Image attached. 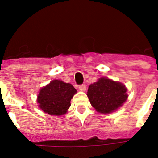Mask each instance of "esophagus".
I'll use <instances>...</instances> for the list:
<instances>
[{
  "instance_id": "34e87169",
  "label": "esophagus",
  "mask_w": 158,
  "mask_h": 158,
  "mask_svg": "<svg viewBox=\"0 0 158 158\" xmlns=\"http://www.w3.org/2000/svg\"><path fill=\"white\" fill-rule=\"evenodd\" d=\"M79 90H81V91H85L86 90V85L85 84H81V85H79Z\"/></svg>"
}]
</instances>
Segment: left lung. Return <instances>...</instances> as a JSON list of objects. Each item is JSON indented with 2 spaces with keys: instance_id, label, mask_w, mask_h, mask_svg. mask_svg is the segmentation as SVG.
Returning a JSON list of instances; mask_svg holds the SVG:
<instances>
[{
  "instance_id": "8db88e82",
  "label": "left lung",
  "mask_w": 158,
  "mask_h": 158,
  "mask_svg": "<svg viewBox=\"0 0 158 158\" xmlns=\"http://www.w3.org/2000/svg\"><path fill=\"white\" fill-rule=\"evenodd\" d=\"M87 95L91 105L102 114H110L116 110L127 98V89L123 84L107 78H101L90 84Z\"/></svg>"
}]
</instances>
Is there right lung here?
I'll return each mask as SVG.
<instances>
[{
    "label": "right lung",
    "instance_id": "right-lung-1",
    "mask_svg": "<svg viewBox=\"0 0 158 158\" xmlns=\"http://www.w3.org/2000/svg\"><path fill=\"white\" fill-rule=\"evenodd\" d=\"M76 92L72 84L55 79L40 89L37 102L44 113L60 116L67 112Z\"/></svg>",
    "mask_w": 158,
    "mask_h": 158
}]
</instances>
